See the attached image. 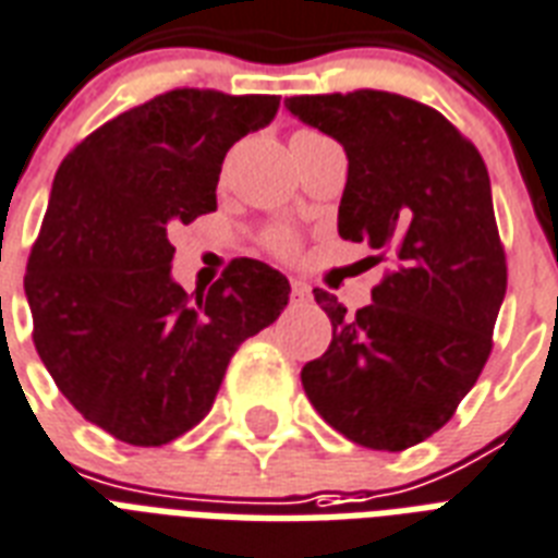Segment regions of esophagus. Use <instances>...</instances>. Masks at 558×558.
I'll return each instance as SVG.
<instances>
[{"instance_id":"1","label":"esophagus","mask_w":558,"mask_h":558,"mask_svg":"<svg viewBox=\"0 0 558 558\" xmlns=\"http://www.w3.org/2000/svg\"><path fill=\"white\" fill-rule=\"evenodd\" d=\"M291 293H293V300H296V302L311 300V288L302 282V279H291Z\"/></svg>"}]
</instances>
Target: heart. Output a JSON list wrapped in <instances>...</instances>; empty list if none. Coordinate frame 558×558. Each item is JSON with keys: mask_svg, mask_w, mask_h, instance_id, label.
I'll use <instances>...</instances> for the list:
<instances>
[{"mask_svg": "<svg viewBox=\"0 0 558 558\" xmlns=\"http://www.w3.org/2000/svg\"><path fill=\"white\" fill-rule=\"evenodd\" d=\"M305 136H319V133L317 131H296V133H293V140H305ZM267 244H270V250H274V253H282V256H291L293 247H296L288 232H274Z\"/></svg>", "mask_w": 558, "mask_h": 558, "instance_id": "obj_1", "label": "heart"}]
</instances>
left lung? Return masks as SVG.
<instances>
[{
	"label": "left lung",
	"mask_w": 558,
	"mask_h": 558,
	"mask_svg": "<svg viewBox=\"0 0 558 558\" xmlns=\"http://www.w3.org/2000/svg\"><path fill=\"white\" fill-rule=\"evenodd\" d=\"M284 107L347 150L340 239L390 262L355 314L314 291L331 347L302 366V387L347 439L404 451L454 416L492 352L507 256L489 171L442 113L404 95H293Z\"/></svg>",
	"instance_id": "1"
}]
</instances>
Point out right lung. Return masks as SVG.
<instances>
[{"label":"right lung","instance_id":"obj_1","mask_svg":"<svg viewBox=\"0 0 558 558\" xmlns=\"http://www.w3.org/2000/svg\"><path fill=\"white\" fill-rule=\"evenodd\" d=\"M279 95L171 89L116 116L60 162L25 267L34 347L69 404L128 445H166L215 404L235 349L291 284L232 258L194 296L171 279L168 232L218 209L220 166L274 122Z\"/></svg>","mask_w":558,"mask_h":558}]
</instances>
